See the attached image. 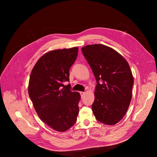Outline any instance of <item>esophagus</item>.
I'll list each match as a JSON object with an SVG mask.
<instances>
[{
  "mask_svg": "<svg viewBox=\"0 0 157 157\" xmlns=\"http://www.w3.org/2000/svg\"><path fill=\"white\" fill-rule=\"evenodd\" d=\"M79 94H80V95H81V97H83L84 96V95L85 94V92H79Z\"/></svg>",
  "mask_w": 157,
  "mask_h": 157,
  "instance_id": "1",
  "label": "esophagus"
}]
</instances>
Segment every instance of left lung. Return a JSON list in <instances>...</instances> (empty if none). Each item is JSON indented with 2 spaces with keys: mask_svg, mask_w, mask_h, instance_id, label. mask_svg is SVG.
<instances>
[{
  "mask_svg": "<svg viewBox=\"0 0 157 157\" xmlns=\"http://www.w3.org/2000/svg\"><path fill=\"white\" fill-rule=\"evenodd\" d=\"M81 51L97 81L92 105L94 116L104 124H116L132 99L134 79L129 65L117 51L103 44L87 45Z\"/></svg>",
  "mask_w": 157,
  "mask_h": 157,
  "instance_id": "left-lung-1",
  "label": "left lung"
}]
</instances>
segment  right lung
I'll return each instance as SVG.
<instances>
[{
  "label": "right lung",
  "instance_id": "right-lung-1",
  "mask_svg": "<svg viewBox=\"0 0 157 157\" xmlns=\"http://www.w3.org/2000/svg\"><path fill=\"white\" fill-rule=\"evenodd\" d=\"M78 52V47L49 52L30 74L28 91L34 109L40 120L56 131L67 130L77 120L80 94L63 83L69 81V69Z\"/></svg>",
  "mask_w": 157,
  "mask_h": 157
}]
</instances>
